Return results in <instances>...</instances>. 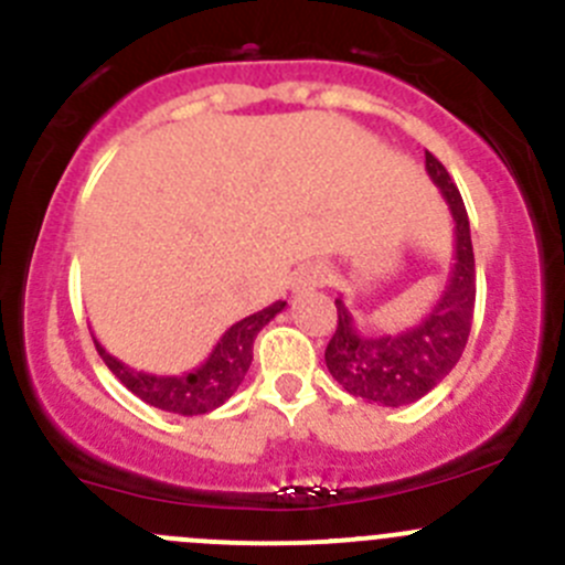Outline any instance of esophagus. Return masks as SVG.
Listing matches in <instances>:
<instances>
[{"label": "esophagus", "instance_id": "esophagus-1", "mask_svg": "<svg viewBox=\"0 0 565 565\" xmlns=\"http://www.w3.org/2000/svg\"><path fill=\"white\" fill-rule=\"evenodd\" d=\"M328 281V270L324 267H306L300 276L295 278V292H306V289H317Z\"/></svg>", "mask_w": 565, "mask_h": 565}]
</instances>
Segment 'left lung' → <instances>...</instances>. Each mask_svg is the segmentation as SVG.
Listing matches in <instances>:
<instances>
[{"instance_id":"8db88e82","label":"left lung","mask_w":565,"mask_h":565,"mask_svg":"<svg viewBox=\"0 0 565 565\" xmlns=\"http://www.w3.org/2000/svg\"><path fill=\"white\" fill-rule=\"evenodd\" d=\"M426 172L440 188L457 224L454 267L440 300L415 328L393 335H363L344 300L335 298L339 324L324 350L328 372L341 388L385 407L418 402L448 377L465 352L476 309V256L465 202L451 174L431 152H426Z\"/></svg>"}]
</instances>
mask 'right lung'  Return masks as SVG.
<instances>
[{
    "label": "right lung",
    "instance_id": "right-lung-1",
    "mask_svg": "<svg viewBox=\"0 0 565 565\" xmlns=\"http://www.w3.org/2000/svg\"><path fill=\"white\" fill-rule=\"evenodd\" d=\"M284 300H276L267 309L256 311L241 322L232 324L218 344L213 347L207 361L196 366L193 372L174 374V377H158V374L136 372V369L125 366L114 355H108L104 347L95 339L100 358L106 366L111 369L114 377L125 385L130 393L141 398V402L152 404L158 409L177 415H204L210 409L221 407L226 398L232 396L241 383L246 380V372L254 361V339L278 311H284Z\"/></svg>",
    "mask_w": 565,
    "mask_h": 565
}]
</instances>
